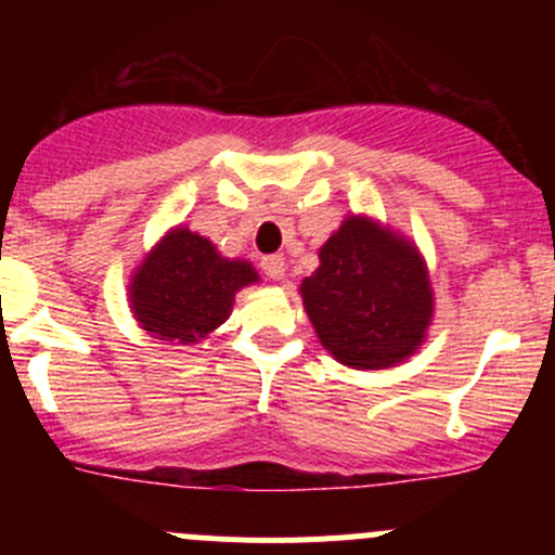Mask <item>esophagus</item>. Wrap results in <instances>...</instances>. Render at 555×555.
<instances>
[{"mask_svg": "<svg viewBox=\"0 0 555 555\" xmlns=\"http://www.w3.org/2000/svg\"><path fill=\"white\" fill-rule=\"evenodd\" d=\"M262 271H266L268 279H273V282H279V279H284V273H287V262H284L282 255H268L262 257Z\"/></svg>", "mask_w": 555, "mask_h": 555, "instance_id": "esophagus-1", "label": "esophagus"}]
</instances>
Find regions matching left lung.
<instances>
[{"mask_svg": "<svg viewBox=\"0 0 555 555\" xmlns=\"http://www.w3.org/2000/svg\"><path fill=\"white\" fill-rule=\"evenodd\" d=\"M313 333L333 360L386 371L416 354L435 317L427 260L402 233L367 215H346L300 282Z\"/></svg>", "mask_w": 555, "mask_h": 555, "instance_id": "8db88e82", "label": "left lung"}]
</instances>
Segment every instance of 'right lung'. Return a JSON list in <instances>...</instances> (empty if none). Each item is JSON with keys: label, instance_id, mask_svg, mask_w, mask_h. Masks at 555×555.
I'll return each mask as SVG.
<instances>
[{"label": "right lung", "instance_id": "1", "mask_svg": "<svg viewBox=\"0 0 555 555\" xmlns=\"http://www.w3.org/2000/svg\"><path fill=\"white\" fill-rule=\"evenodd\" d=\"M257 282L249 260L220 255L206 236L173 225L133 268L128 309L158 344L195 346L231 317L238 289Z\"/></svg>", "mask_w": 555, "mask_h": 555}]
</instances>
